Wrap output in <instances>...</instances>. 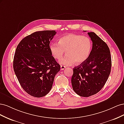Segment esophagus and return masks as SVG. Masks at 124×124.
<instances>
[{
  "label": "esophagus",
  "mask_w": 124,
  "mask_h": 124,
  "mask_svg": "<svg viewBox=\"0 0 124 124\" xmlns=\"http://www.w3.org/2000/svg\"><path fill=\"white\" fill-rule=\"evenodd\" d=\"M65 68H66V67L64 66H62V65L61 66V70H63Z\"/></svg>",
  "instance_id": "1"
}]
</instances>
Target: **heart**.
Instances as JSON below:
<instances>
[{
    "mask_svg": "<svg viewBox=\"0 0 124 124\" xmlns=\"http://www.w3.org/2000/svg\"><path fill=\"white\" fill-rule=\"evenodd\" d=\"M92 41L89 37L81 35L68 33L59 39L58 43L50 44V49L53 57L57 60L67 55L60 61L62 65H71L76 62L81 65L85 62L91 55Z\"/></svg>",
    "mask_w": 124,
    "mask_h": 124,
    "instance_id": "obj_1",
    "label": "heart"
}]
</instances>
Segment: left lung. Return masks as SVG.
<instances>
[{
  "label": "left lung",
  "instance_id": "8db88e82",
  "mask_svg": "<svg viewBox=\"0 0 124 124\" xmlns=\"http://www.w3.org/2000/svg\"><path fill=\"white\" fill-rule=\"evenodd\" d=\"M88 35L93 42L91 55L85 62L74 67L71 78L73 91L84 97L95 95L102 88L110 74L112 65L106 43L95 32H88Z\"/></svg>",
  "mask_w": 124,
  "mask_h": 124
}]
</instances>
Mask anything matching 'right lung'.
<instances>
[{"mask_svg":"<svg viewBox=\"0 0 124 124\" xmlns=\"http://www.w3.org/2000/svg\"><path fill=\"white\" fill-rule=\"evenodd\" d=\"M55 31H36L22 39L16 48L13 69L17 80L29 95L40 98L51 91L61 69L50 49Z\"/></svg>","mask_w":124,"mask_h":124,"instance_id":"add662e5","label":"right lung"}]
</instances>
